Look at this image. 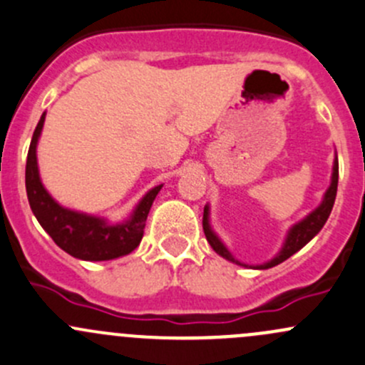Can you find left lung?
Wrapping results in <instances>:
<instances>
[{
	"instance_id": "obj_1",
	"label": "left lung",
	"mask_w": 365,
	"mask_h": 365,
	"mask_svg": "<svg viewBox=\"0 0 365 365\" xmlns=\"http://www.w3.org/2000/svg\"><path fill=\"white\" fill-rule=\"evenodd\" d=\"M337 180H339V162H337V157H336V160H334V169H332V182H330V187L327 189L325 196H323L322 205H319L316 210H312V212L309 213L305 219H302L300 222H297L295 226L288 231V237H286L284 245H282V249L277 252V256H275L274 259H270L268 263L257 264V267H254V268H257V270H267V268H272V267H275V264L282 263V261L288 259L289 256H293V254L300 251V249L304 247L307 242H311L312 238H314L316 235L322 231V227L325 226L327 219H329L330 212H332L334 201H336ZM203 231H205V237H206V240H208V244L212 245V249L219 254V256H222L224 259L231 261V263L247 267V264H244V263H240L238 259H235V257L231 256V252L227 251L226 245L220 242V238L213 233L212 226H210L208 205L205 206V213H203Z\"/></svg>"
}]
</instances>
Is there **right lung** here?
<instances>
[{"instance_id": "1", "label": "right lung", "mask_w": 365, "mask_h": 365, "mask_svg": "<svg viewBox=\"0 0 365 365\" xmlns=\"http://www.w3.org/2000/svg\"><path fill=\"white\" fill-rule=\"evenodd\" d=\"M43 121H46V113L40 116L38 125L33 132L28 160H26V192H28L31 212L35 213L40 226L47 231L58 247L77 259L108 261L130 254L141 242L146 217L162 185L148 190L134 208L132 215L120 224H109L102 217L65 208L51 197L38 175L36 145L42 134Z\"/></svg>"}]
</instances>
